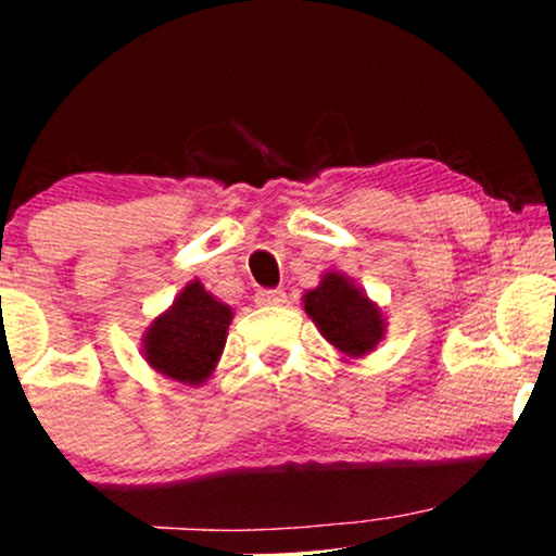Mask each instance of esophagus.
I'll return each instance as SVG.
<instances>
[{
  "mask_svg": "<svg viewBox=\"0 0 556 556\" xmlns=\"http://www.w3.org/2000/svg\"><path fill=\"white\" fill-rule=\"evenodd\" d=\"M286 301V293L276 288V291H257L255 293V303L257 306H280Z\"/></svg>",
  "mask_w": 556,
  "mask_h": 556,
  "instance_id": "34e87169",
  "label": "esophagus"
}]
</instances>
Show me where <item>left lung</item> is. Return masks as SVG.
I'll list each match as a JSON object with an SVG mask.
<instances>
[{"label":"left lung","mask_w":556,"mask_h":556,"mask_svg":"<svg viewBox=\"0 0 556 556\" xmlns=\"http://www.w3.org/2000/svg\"><path fill=\"white\" fill-rule=\"evenodd\" d=\"M301 301L321 337L344 359H362L384 339V311L344 273H324L318 286L303 293Z\"/></svg>","instance_id":"1"}]
</instances>
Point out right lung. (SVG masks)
I'll return each instance as SVG.
<instances>
[{
  "label": "right lung",
  "mask_w": 556,
  "mask_h": 556,
  "mask_svg": "<svg viewBox=\"0 0 556 556\" xmlns=\"http://www.w3.org/2000/svg\"><path fill=\"white\" fill-rule=\"evenodd\" d=\"M232 316V308L215 299L200 280H189L172 306L143 331V362L174 382L204 384L223 356Z\"/></svg>",
  "instance_id": "right-lung-1"
}]
</instances>
